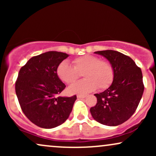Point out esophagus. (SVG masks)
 <instances>
[{
  "instance_id": "1",
  "label": "esophagus",
  "mask_w": 156,
  "mask_h": 156,
  "mask_svg": "<svg viewBox=\"0 0 156 156\" xmlns=\"http://www.w3.org/2000/svg\"><path fill=\"white\" fill-rule=\"evenodd\" d=\"M87 97V95H85V94H78L77 95V98H84Z\"/></svg>"
}]
</instances>
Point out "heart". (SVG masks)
<instances>
[{"instance_id": "obj_1", "label": "heart", "mask_w": 156, "mask_h": 156, "mask_svg": "<svg viewBox=\"0 0 156 156\" xmlns=\"http://www.w3.org/2000/svg\"><path fill=\"white\" fill-rule=\"evenodd\" d=\"M73 66L63 61L56 68V74L64 83H74L83 74L86 78L69 86V94H85L98 89L103 90L108 88L114 77V68L110 62L101 60L92 55H84L73 61Z\"/></svg>"}]
</instances>
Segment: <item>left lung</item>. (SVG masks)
<instances>
[{
	"mask_svg": "<svg viewBox=\"0 0 156 156\" xmlns=\"http://www.w3.org/2000/svg\"><path fill=\"white\" fill-rule=\"evenodd\" d=\"M104 56L114 68L112 85L104 92L94 94L97 104L90 108L98 122L117 126L128 120L136 110L144 92L141 69L128 55L116 51H96Z\"/></svg>",
	"mask_w": 156,
	"mask_h": 156,
	"instance_id": "obj_1",
	"label": "left lung"
}]
</instances>
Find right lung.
<instances>
[{"mask_svg": "<svg viewBox=\"0 0 156 156\" xmlns=\"http://www.w3.org/2000/svg\"><path fill=\"white\" fill-rule=\"evenodd\" d=\"M68 56L48 51L32 57L20 69L15 83L17 99L27 118L40 128L50 129L64 123L77 99L76 95L56 97L66 87L56 68Z\"/></svg>", "mask_w": 156, "mask_h": 156, "instance_id": "obj_1", "label": "right lung"}]
</instances>
